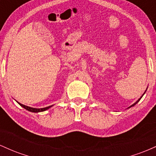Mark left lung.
<instances>
[{
	"mask_svg": "<svg viewBox=\"0 0 156 156\" xmlns=\"http://www.w3.org/2000/svg\"><path fill=\"white\" fill-rule=\"evenodd\" d=\"M146 91H147V90H146ZM146 91H145V92H146ZM145 92H144V93H145ZM144 94H143V95H144ZM143 95H142V96H143ZM142 96H141V98H139V100H138V101H137L136 102V103H134L133 105H130V106L129 107V108H130V107H132V106H134V105H135L136 104V103H138V102H139V101H140V100H141V98H142Z\"/></svg>",
	"mask_w": 156,
	"mask_h": 156,
	"instance_id": "1",
	"label": "left lung"
}]
</instances>
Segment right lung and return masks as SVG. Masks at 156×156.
Instances as JSON below:
<instances>
[{"label": "right lung", "instance_id": "add662e5", "mask_svg": "<svg viewBox=\"0 0 156 156\" xmlns=\"http://www.w3.org/2000/svg\"><path fill=\"white\" fill-rule=\"evenodd\" d=\"M17 103H18V102H17ZM19 103V105H20L21 106L23 107V108H24L25 109H26V110L29 111V112H35V113L44 112V111L48 110V108H50L51 107H52L53 105H50V106L45 107V108H31V107H29V106H27V105H25L23 104H21V103Z\"/></svg>", "mask_w": 156, "mask_h": 156}]
</instances>
